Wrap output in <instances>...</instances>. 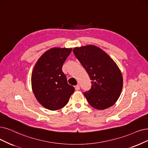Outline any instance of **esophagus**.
Masks as SVG:
<instances>
[{
	"label": "esophagus",
	"instance_id": "1",
	"mask_svg": "<svg viewBox=\"0 0 148 148\" xmlns=\"http://www.w3.org/2000/svg\"><path fill=\"white\" fill-rule=\"evenodd\" d=\"M75 90H80V85H77L75 86Z\"/></svg>",
	"mask_w": 148,
	"mask_h": 148
}]
</instances>
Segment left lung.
I'll list each match as a JSON object with an SVG mask.
<instances>
[{"label":"left lung","instance_id":"1","mask_svg":"<svg viewBox=\"0 0 148 148\" xmlns=\"http://www.w3.org/2000/svg\"><path fill=\"white\" fill-rule=\"evenodd\" d=\"M73 52L91 80L90 90L84 93L90 105L98 110L113 106L123 85L122 74L116 64L101 49L93 45L75 47Z\"/></svg>","mask_w":148,"mask_h":148}]
</instances>
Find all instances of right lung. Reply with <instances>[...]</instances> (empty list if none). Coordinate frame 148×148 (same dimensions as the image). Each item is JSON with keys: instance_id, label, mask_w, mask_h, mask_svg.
<instances>
[{"instance_id": "right-lung-1", "label": "right lung", "mask_w": 148, "mask_h": 148, "mask_svg": "<svg viewBox=\"0 0 148 148\" xmlns=\"http://www.w3.org/2000/svg\"><path fill=\"white\" fill-rule=\"evenodd\" d=\"M72 49L54 47L38 59L32 74V87L37 101L45 108L57 110L67 104L75 91L62 71Z\"/></svg>"}]
</instances>
